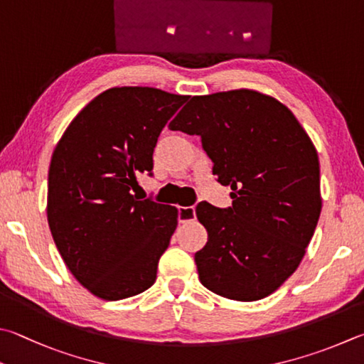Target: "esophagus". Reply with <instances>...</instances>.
Here are the masks:
<instances>
[{
	"label": "esophagus",
	"instance_id": "esophagus-1",
	"mask_svg": "<svg viewBox=\"0 0 364 364\" xmlns=\"http://www.w3.org/2000/svg\"><path fill=\"white\" fill-rule=\"evenodd\" d=\"M194 218H196L194 207H180V210H178V220H180V223L193 221Z\"/></svg>",
	"mask_w": 364,
	"mask_h": 364
}]
</instances>
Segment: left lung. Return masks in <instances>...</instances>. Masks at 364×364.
<instances>
[{"mask_svg":"<svg viewBox=\"0 0 364 364\" xmlns=\"http://www.w3.org/2000/svg\"><path fill=\"white\" fill-rule=\"evenodd\" d=\"M170 130L199 135L232 207L196 215L208 242L194 259L210 291L242 302L279 289L299 266L321 211L320 162L296 116L251 89L197 95Z\"/></svg>","mask_w":364,"mask_h":364,"instance_id":"8db88e82","label":"left lung"}]
</instances>
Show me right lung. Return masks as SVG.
<instances>
[{"label": "right lung", "mask_w": 364, "mask_h": 364, "mask_svg": "<svg viewBox=\"0 0 364 364\" xmlns=\"http://www.w3.org/2000/svg\"><path fill=\"white\" fill-rule=\"evenodd\" d=\"M188 95L113 87L79 111L52 154L48 223L75 279L105 301L143 293L178 226V208L132 194L153 171L165 124Z\"/></svg>", "instance_id": "obj_1"}]
</instances>
